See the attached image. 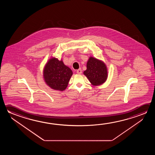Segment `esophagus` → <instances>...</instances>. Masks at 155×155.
<instances>
[{
    "instance_id": "1",
    "label": "esophagus",
    "mask_w": 155,
    "mask_h": 155,
    "mask_svg": "<svg viewBox=\"0 0 155 155\" xmlns=\"http://www.w3.org/2000/svg\"><path fill=\"white\" fill-rule=\"evenodd\" d=\"M77 73L78 74H81L82 73L81 69H79L78 70H77Z\"/></svg>"
}]
</instances>
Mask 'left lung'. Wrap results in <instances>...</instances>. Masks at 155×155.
Here are the masks:
<instances>
[{
    "label": "left lung",
    "instance_id": "left-lung-1",
    "mask_svg": "<svg viewBox=\"0 0 155 155\" xmlns=\"http://www.w3.org/2000/svg\"><path fill=\"white\" fill-rule=\"evenodd\" d=\"M84 74L94 86L103 84L107 77V66L103 61L94 57H90L87 62Z\"/></svg>",
    "mask_w": 155,
    "mask_h": 155
}]
</instances>
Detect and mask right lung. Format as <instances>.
<instances>
[{
  "label": "right lung",
  "instance_id": "obj_1",
  "mask_svg": "<svg viewBox=\"0 0 155 155\" xmlns=\"http://www.w3.org/2000/svg\"><path fill=\"white\" fill-rule=\"evenodd\" d=\"M43 74L47 85L54 90L63 91L68 86L73 73L62 61L52 58L46 64Z\"/></svg>",
  "mask_w": 155,
  "mask_h": 155
}]
</instances>
